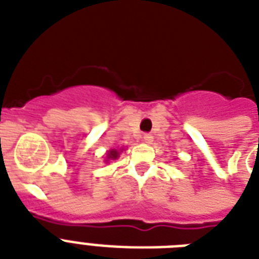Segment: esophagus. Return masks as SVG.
<instances>
[{"label": "esophagus", "instance_id": "34e87169", "mask_svg": "<svg viewBox=\"0 0 259 259\" xmlns=\"http://www.w3.org/2000/svg\"><path fill=\"white\" fill-rule=\"evenodd\" d=\"M144 141L146 142V144H150V142L153 141V137H152V134H144Z\"/></svg>", "mask_w": 259, "mask_h": 259}]
</instances>
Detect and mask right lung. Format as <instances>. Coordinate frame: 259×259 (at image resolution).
<instances>
[{"label": "right lung", "instance_id": "obj_1", "mask_svg": "<svg viewBox=\"0 0 259 259\" xmlns=\"http://www.w3.org/2000/svg\"><path fill=\"white\" fill-rule=\"evenodd\" d=\"M118 150L117 149H111L109 152V153H107V160H106V161H109V160H115V158L118 157Z\"/></svg>", "mask_w": 259, "mask_h": 259}]
</instances>
